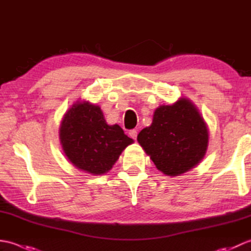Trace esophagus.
<instances>
[{"instance_id": "34e87169", "label": "esophagus", "mask_w": 251, "mask_h": 251, "mask_svg": "<svg viewBox=\"0 0 251 251\" xmlns=\"http://www.w3.org/2000/svg\"><path fill=\"white\" fill-rule=\"evenodd\" d=\"M129 136H130V138H132V139L136 140V138H137V130H136V129L130 130V131H129Z\"/></svg>"}]
</instances>
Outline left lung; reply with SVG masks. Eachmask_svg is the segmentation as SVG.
I'll return each mask as SVG.
<instances>
[{
    "instance_id": "8db88e82",
    "label": "left lung",
    "mask_w": 251,
    "mask_h": 251,
    "mask_svg": "<svg viewBox=\"0 0 251 251\" xmlns=\"http://www.w3.org/2000/svg\"><path fill=\"white\" fill-rule=\"evenodd\" d=\"M208 128L197 106L181 97L174 104L159 105L152 124L143 128L137 140L164 175L180 176L204 158Z\"/></svg>"
}]
</instances>
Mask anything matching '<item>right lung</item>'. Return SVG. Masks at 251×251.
<instances>
[{
  "label": "right lung",
  "mask_w": 251,
  "mask_h": 251,
  "mask_svg": "<svg viewBox=\"0 0 251 251\" xmlns=\"http://www.w3.org/2000/svg\"><path fill=\"white\" fill-rule=\"evenodd\" d=\"M59 139L68 161L94 176L108 173L134 142L117 124H106L99 105L85 100L76 101L63 115Z\"/></svg>",
  "instance_id": "obj_1"
}]
</instances>
